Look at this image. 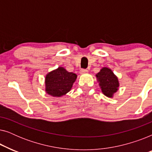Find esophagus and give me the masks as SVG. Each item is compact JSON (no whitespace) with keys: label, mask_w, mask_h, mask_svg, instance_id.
Instances as JSON below:
<instances>
[{"label":"esophagus","mask_w":152,"mask_h":152,"mask_svg":"<svg viewBox=\"0 0 152 152\" xmlns=\"http://www.w3.org/2000/svg\"><path fill=\"white\" fill-rule=\"evenodd\" d=\"M88 70L87 69H81L80 70V73L81 74H84V73H86V72H88Z\"/></svg>","instance_id":"obj_1"}]
</instances>
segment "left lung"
Segmentation results:
<instances>
[{"mask_svg":"<svg viewBox=\"0 0 152 152\" xmlns=\"http://www.w3.org/2000/svg\"><path fill=\"white\" fill-rule=\"evenodd\" d=\"M96 77L102 93L106 96L112 97L119 86L117 77L108 68H103L100 72L96 75Z\"/></svg>","mask_w":152,"mask_h":152,"instance_id":"left-lung-1","label":"left lung"}]
</instances>
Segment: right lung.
Returning <instances> with one entry per match:
<instances>
[{
	"mask_svg": "<svg viewBox=\"0 0 152 152\" xmlns=\"http://www.w3.org/2000/svg\"><path fill=\"white\" fill-rule=\"evenodd\" d=\"M76 78L75 73L68 72L62 67L58 68L45 77V91L52 96H62L70 91Z\"/></svg>",
	"mask_w": 152,
	"mask_h": 152,
	"instance_id": "add662e5",
	"label": "right lung"
}]
</instances>
